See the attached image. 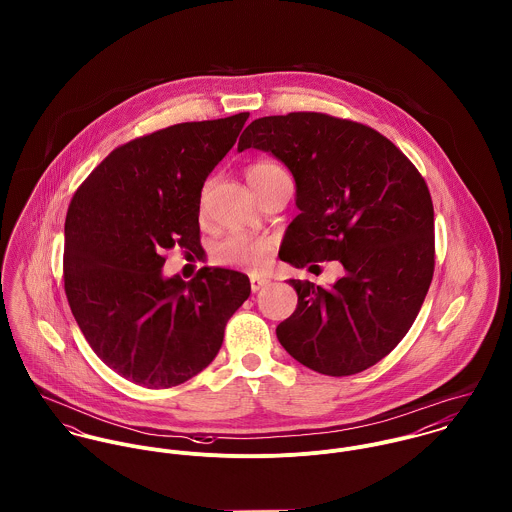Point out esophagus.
<instances>
[{"label":"esophagus","mask_w":512,"mask_h":512,"mask_svg":"<svg viewBox=\"0 0 512 512\" xmlns=\"http://www.w3.org/2000/svg\"><path fill=\"white\" fill-rule=\"evenodd\" d=\"M268 284H270V280H268V278H262V276H250V288H252V292L254 293L264 290Z\"/></svg>","instance_id":"34e87169"}]
</instances>
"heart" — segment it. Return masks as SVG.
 Wrapping results in <instances>:
<instances>
[{
  "mask_svg": "<svg viewBox=\"0 0 512 512\" xmlns=\"http://www.w3.org/2000/svg\"><path fill=\"white\" fill-rule=\"evenodd\" d=\"M282 167L274 161H258L248 167L246 177L252 187H258L270 173L280 171ZM211 256L215 264L226 268H242L250 272L264 270L274 256V240L264 234H248V232H232L219 240Z\"/></svg>",
  "mask_w": 512,
  "mask_h": 512,
  "instance_id": "obj_1",
  "label": "heart"
}]
</instances>
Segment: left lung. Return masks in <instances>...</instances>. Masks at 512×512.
<instances>
[{"label": "left lung", "instance_id": "left-lung-1", "mask_svg": "<svg viewBox=\"0 0 512 512\" xmlns=\"http://www.w3.org/2000/svg\"><path fill=\"white\" fill-rule=\"evenodd\" d=\"M264 149L295 177L301 211L280 258L295 268L339 260L333 288L290 280L292 317L276 335L301 363L351 376L384 359L410 331L436 266L434 205L416 165L380 132L323 112L254 120L238 151Z\"/></svg>", "mask_w": 512, "mask_h": 512}]
</instances>
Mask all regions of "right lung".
<instances>
[{"label": "right lung", "instance_id": "obj_1", "mask_svg": "<svg viewBox=\"0 0 512 512\" xmlns=\"http://www.w3.org/2000/svg\"><path fill=\"white\" fill-rule=\"evenodd\" d=\"M248 112L183 122L110 151L74 191L63 278L74 319L104 365L146 388H171L213 363L226 321L248 299L242 272L161 278L165 252L201 254L205 179Z\"/></svg>", "mask_w": 512, "mask_h": 512}]
</instances>
